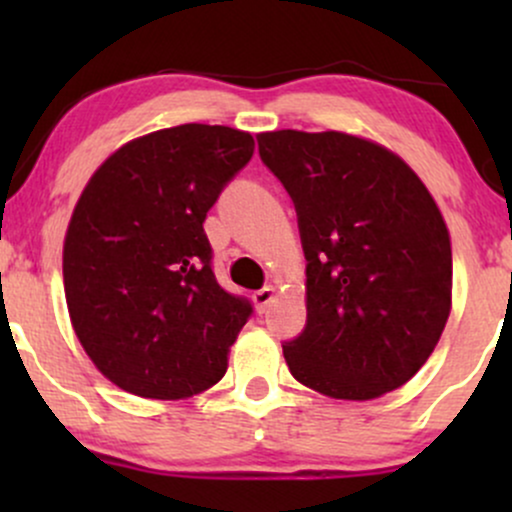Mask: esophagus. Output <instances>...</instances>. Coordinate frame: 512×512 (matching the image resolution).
Masks as SVG:
<instances>
[{"label": "esophagus", "mask_w": 512, "mask_h": 512, "mask_svg": "<svg viewBox=\"0 0 512 512\" xmlns=\"http://www.w3.org/2000/svg\"><path fill=\"white\" fill-rule=\"evenodd\" d=\"M276 298V289L274 286H264V289L255 291V296H252V301H255V308L260 310V313H264V310L269 308V305L274 303Z\"/></svg>", "instance_id": "esophagus-1"}]
</instances>
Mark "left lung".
I'll list each match as a JSON object with an SVG mask.
<instances>
[{"label":"left lung","instance_id":"1","mask_svg":"<svg viewBox=\"0 0 512 512\" xmlns=\"http://www.w3.org/2000/svg\"><path fill=\"white\" fill-rule=\"evenodd\" d=\"M298 214L301 337L284 344L298 383L332 399L383 397L419 373L452 308L450 233L419 175L346 132L257 134Z\"/></svg>","mask_w":512,"mask_h":512}]
</instances>
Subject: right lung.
Returning <instances> with one entry per match:
<instances>
[{"label": "right lung", "instance_id": "obj_1", "mask_svg": "<svg viewBox=\"0 0 512 512\" xmlns=\"http://www.w3.org/2000/svg\"><path fill=\"white\" fill-rule=\"evenodd\" d=\"M252 151L250 132L190 122L122 144L86 182L64 236V296L120 390L187 399L226 373L252 308L216 281L202 223Z\"/></svg>", "mask_w": 512, "mask_h": 512}]
</instances>
